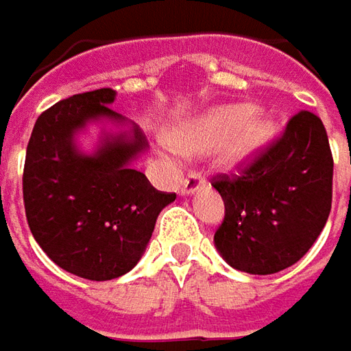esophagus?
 Wrapping results in <instances>:
<instances>
[{
    "label": "esophagus",
    "mask_w": 351,
    "mask_h": 351,
    "mask_svg": "<svg viewBox=\"0 0 351 351\" xmlns=\"http://www.w3.org/2000/svg\"><path fill=\"white\" fill-rule=\"evenodd\" d=\"M204 185L203 173L199 171H191L185 180L181 181V195H193L195 191H199Z\"/></svg>",
    "instance_id": "obj_1"
}]
</instances>
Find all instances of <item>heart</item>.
Instances as JSON below:
<instances>
[{"label":"heart","mask_w":351,"mask_h":351,"mask_svg":"<svg viewBox=\"0 0 351 351\" xmlns=\"http://www.w3.org/2000/svg\"><path fill=\"white\" fill-rule=\"evenodd\" d=\"M170 138L176 152L204 154L216 148V156L224 166L239 168L253 162L272 143L274 123L255 115L251 104H222L176 125Z\"/></svg>","instance_id":"1"}]
</instances>
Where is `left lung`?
<instances>
[{"label":"left lung","mask_w":351,"mask_h":351,"mask_svg":"<svg viewBox=\"0 0 351 351\" xmlns=\"http://www.w3.org/2000/svg\"><path fill=\"white\" fill-rule=\"evenodd\" d=\"M332 168L323 121L300 112L239 178H216L226 216L214 245L226 263L261 276L295 265L328 220Z\"/></svg>","instance_id":"1"}]
</instances>
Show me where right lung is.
<instances>
[{
    "instance_id": "add662e5",
    "label": "right lung",
    "mask_w": 351,
    "mask_h": 351,
    "mask_svg": "<svg viewBox=\"0 0 351 351\" xmlns=\"http://www.w3.org/2000/svg\"><path fill=\"white\" fill-rule=\"evenodd\" d=\"M115 90L75 94L40 115L27 147L23 199L36 243L79 278L112 280L137 265L156 218L176 193L156 191L133 162L147 152L141 127L114 112ZM102 125L93 153L76 137ZM114 125L116 131L105 129Z\"/></svg>"
}]
</instances>
